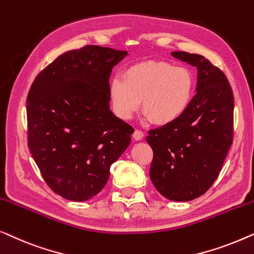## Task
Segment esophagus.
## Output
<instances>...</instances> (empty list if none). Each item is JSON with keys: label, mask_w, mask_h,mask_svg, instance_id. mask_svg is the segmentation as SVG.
Masks as SVG:
<instances>
[{"label": "esophagus", "mask_w": 254, "mask_h": 254, "mask_svg": "<svg viewBox=\"0 0 254 254\" xmlns=\"http://www.w3.org/2000/svg\"><path fill=\"white\" fill-rule=\"evenodd\" d=\"M132 137H133L134 140H141V139L144 138V132H141L140 130H134Z\"/></svg>", "instance_id": "obj_1"}]
</instances>
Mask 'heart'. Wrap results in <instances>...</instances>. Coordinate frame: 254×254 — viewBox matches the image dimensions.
Returning a JSON list of instances; mask_svg holds the SVG:
<instances>
[{
    "instance_id": "1",
    "label": "heart",
    "mask_w": 254,
    "mask_h": 254,
    "mask_svg": "<svg viewBox=\"0 0 254 254\" xmlns=\"http://www.w3.org/2000/svg\"><path fill=\"white\" fill-rule=\"evenodd\" d=\"M122 77L110 80L108 95L114 113L123 121L131 120L142 101L146 120L169 126L184 115L194 95L193 73L162 61L132 64Z\"/></svg>"
}]
</instances>
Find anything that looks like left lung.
Wrapping results in <instances>:
<instances>
[{"instance_id": "8db88e82", "label": "left lung", "mask_w": 254, "mask_h": 254, "mask_svg": "<svg viewBox=\"0 0 254 254\" xmlns=\"http://www.w3.org/2000/svg\"><path fill=\"white\" fill-rule=\"evenodd\" d=\"M171 55L197 67V94L180 120L148 132L149 177L163 197L190 201L212 187L233 144L234 94L226 74L203 56Z\"/></svg>"}]
</instances>
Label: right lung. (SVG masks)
Wrapping results in <instances>:
<instances>
[{
    "label": "right lung",
    "instance_id": "right-lung-1",
    "mask_svg": "<svg viewBox=\"0 0 254 254\" xmlns=\"http://www.w3.org/2000/svg\"><path fill=\"white\" fill-rule=\"evenodd\" d=\"M127 55L85 46L60 55L35 78L26 101L27 145L49 188L85 201L105 188L133 127L109 108L112 69Z\"/></svg>",
    "mask_w": 254,
    "mask_h": 254
}]
</instances>
